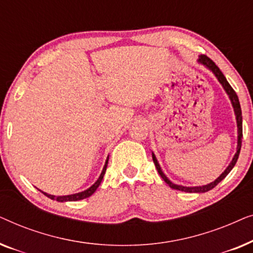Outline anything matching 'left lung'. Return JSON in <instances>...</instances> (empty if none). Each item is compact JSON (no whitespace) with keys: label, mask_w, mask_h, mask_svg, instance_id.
Here are the masks:
<instances>
[{"label":"left lung","mask_w":253,"mask_h":253,"mask_svg":"<svg viewBox=\"0 0 253 253\" xmlns=\"http://www.w3.org/2000/svg\"><path fill=\"white\" fill-rule=\"evenodd\" d=\"M199 63H202L205 65L210 69V70L213 71V74L216 76V78L219 79V82L222 84L223 88L226 89L227 94L229 95V98L231 100V103H233V107H234V110H235V115H236V121H237V127H238V141H237V152L236 154H235V157L233 158V160H231L230 165L228 166L226 170H224L222 174H221L219 177H217L215 181L210 183V184L207 185H203V186H192V188H189V186H182V185H177V184H174V183H171L169 179L166 177V175L162 172L161 168H160V165L158 164V160L157 158H155V155L152 153V158H153V162L155 165V167L158 169V172L160 174V176L162 178H164V181L167 183V184L170 186L171 189L174 190H179V191H184V192H196V193H203V192H207L210 191V190H212L213 188H215V186L219 184V183L222 181V179L226 177V176L229 174L231 169L234 168V166L236 165L237 162V159H238V155H240V152H241V146H242V137H243V127H242V110H241V105H240V101H238V96L236 94V92L234 91V88L231 87L229 85V83L227 82L226 77H224L222 72L219 68H217V65L214 63V62L211 60L210 57H207L206 55H200L199 56Z\"/></svg>","instance_id":"1"}]
</instances>
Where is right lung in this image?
<instances>
[{"mask_svg": "<svg viewBox=\"0 0 253 253\" xmlns=\"http://www.w3.org/2000/svg\"><path fill=\"white\" fill-rule=\"evenodd\" d=\"M107 165H108V159H107V161H106V165H105V167H103V169H102V172H101V175L99 176L98 181H96V182L94 183V184H93L92 186H89V188H88L87 190H85V191H82V192L75 193V195H68V196H57V197H55V196H51V195H48V193H46V192H42V191H41V192H42L44 196H47L48 198H50V199H54V200H56V202H61V203H63V202H76V200H82V199H85V198H87V197L92 196L93 193H94L95 190L98 189V186L100 185V183H101L102 178H103V175H105V172H106Z\"/></svg>", "mask_w": 253, "mask_h": 253, "instance_id": "1", "label": "right lung"}]
</instances>
